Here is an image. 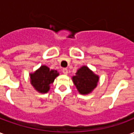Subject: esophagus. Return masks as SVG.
I'll return each mask as SVG.
<instances>
[{
	"instance_id": "obj_1",
	"label": "esophagus",
	"mask_w": 134,
	"mask_h": 134,
	"mask_svg": "<svg viewBox=\"0 0 134 134\" xmlns=\"http://www.w3.org/2000/svg\"><path fill=\"white\" fill-rule=\"evenodd\" d=\"M62 72L64 73V75H67V74H68V70H67V68H64V69L62 70Z\"/></svg>"
}]
</instances>
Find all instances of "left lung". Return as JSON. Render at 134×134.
I'll return each instance as SVG.
<instances>
[{
  "label": "left lung",
  "instance_id": "1",
  "mask_svg": "<svg viewBox=\"0 0 134 134\" xmlns=\"http://www.w3.org/2000/svg\"><path fill=\"white\" fill-rule=\"evenodd\" d=\"M75 75L72 77L73 82L82 95L89 94L97 86L99 77L86 66L80 67Z\"/></svg>",
  "mask_w": 134,
  "mask_h": 134
}]
</instances>
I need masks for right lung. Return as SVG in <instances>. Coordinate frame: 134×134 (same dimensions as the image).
<instances>
[{
  "instance_id": "obj_1",
  "label": "right lung",
  "mask_w": 134,
  "mask_h": 134,
  "mask_svg": "<svg viewBox=\"0 0 134 134\" xmlns=\"http://www.w3.org/2000/svg\"><path fill=\"white\" fill-rule=\"evenodd\" d=\"M59 75L57 70H50L45 65H42L34 73L30 74L31 84L36 90L41 93H46L49 90L50 85Z\"/></svg>"
}]
</instances>
